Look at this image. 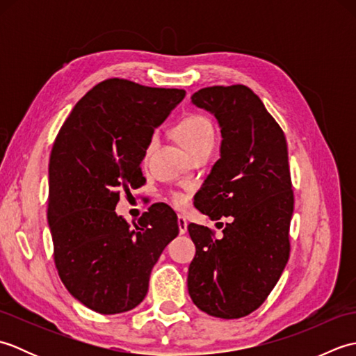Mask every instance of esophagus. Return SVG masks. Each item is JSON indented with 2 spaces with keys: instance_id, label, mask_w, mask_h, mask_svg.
I'll return each mask as SVG.
<instances>
[{
  "instance_id": "1",
  "label": "esophagus",
  "mask_w": 356,
  "mask_h": 356,
  "mask_svg": "<svg viewBox=\"0 0 356 356\" xmlns=\"http://www.w3.org/2000/svg\"><path fill=\"white\" fill-rule=\"evenodd\" d=\"M177 225H179V232L180 234H185L188 229V222L184 216H179L177 217Z\"/></svg>"
}]
</instances>
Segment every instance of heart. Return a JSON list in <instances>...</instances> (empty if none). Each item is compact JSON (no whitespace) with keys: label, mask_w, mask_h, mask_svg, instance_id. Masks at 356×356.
<instances>
[{"label":"heart","mask_w":356,"mask_h":356,"mask_svg":"<svg viewBox=\"0 0 356 356\" xmlns=\"http://www.w3.org/2000/svg\"><path fill=\"white\" fill-rule=\"evenodd\" d=\"M176 133L179 136V140L182 142V145L190 154L195 153V151L203 147H214V125L207 116L199 115V113H194V115H190L180 120L176 127ZM154 145L156 136H151L147 145V154L151 153V149L154 148ZM171 202L176 207H184L186 203V195L179 191H174L171 194Z\"/></svg>","instance_id":"obj_1"}]
</instances>
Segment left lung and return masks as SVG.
<instances>
[{
    "mask_svg": "<svg viewBox=\"0 0 356 356\" xmlns=\"http://www.w3.org/2000/svg\"><path fill=\"white\" fill-rule=\"evenodd\" d=\"M191 99L217 118L223 138L194 205L211 220L231 223L220 240L208 226L188 225L195 245L188 292L211 316L241 318L264 303L289 260L293 191L286 136L246 86L207 87Z\"/></svg>",
    "mask_w": 356,
    "mask_h": 356,
    "instance_id": "1",
    "label": "left lung"
}]
</instances>
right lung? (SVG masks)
<instances>
[{
    "label": "right lung",
    "instance_id": "1",
    "mask_svg": "<svg viewBox=\"0 0 356 356\" xmlns=\"http://www.w3.org/2000/svg\"><path fill=\"white\" fill-rule=\"evenodd\" d=\"M185 97L110 78L74 105L53 143L47 218L59 278L95 312L131 311L145 298L149 274L177 237V216L154 203L130 228L116 214L120 191L145 182L140 161L154 127Z\"/></svg>",
    "mask_w": 356,
    "mask_h": 356
}]
</instances>
